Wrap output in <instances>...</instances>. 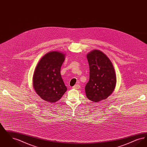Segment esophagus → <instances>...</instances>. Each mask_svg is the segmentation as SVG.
Listing matches in <instances>:
<instances>
[{"mask_svg":"<svg viewBox=\"0 0 147 147\" xmlns=\"http://www.w3.org/2000/svg\"><path fill=\"white\" fill-rule=\"evenodd\" d=\"M79 88H80V85H78V84H76V85L73 86V89H79Z\"/></svg>","mask_w":147,"mask_h":147,"instance_id":"1","label":"esophagus"}]
</instances>
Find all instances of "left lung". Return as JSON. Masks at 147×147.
Instances as JSON below:
<instances>
[{
	"mask_svg": "<svg viewBox=\"0 0 147 147\" xmlns=\"http://www.w3.org/2000/svg\"><path fill=\"white\" fill-rule=\"evenodd\" d=\"M90 78L85 90L86 97L95 102L108 98L114 91L116 76L111 61L104 53L94 49L87 54Z\"/></svg>",
	"mask_w": 147,
	"mask_h": 147,
	"instance_id": "8db88e82",
	"label": "left lung"
}]
</instances>
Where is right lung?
<instances>
[{"label": "right lung", "instance_id": "right-lung-1", "mask_svg": "<svg viewBox=\"0 0 147 147\" xmlns=\"http://www.w3.org/2000/svg\"><path fill=\"white\" fill-rule=\"evenodd\" d=\"M65 54L51 51L42 57L36 68L32 85L36 94L43 100L55 102L67 90L61 75V68Z\"/></svg>", "mask_w": 147, "mask_h": 147}]
</instances>
